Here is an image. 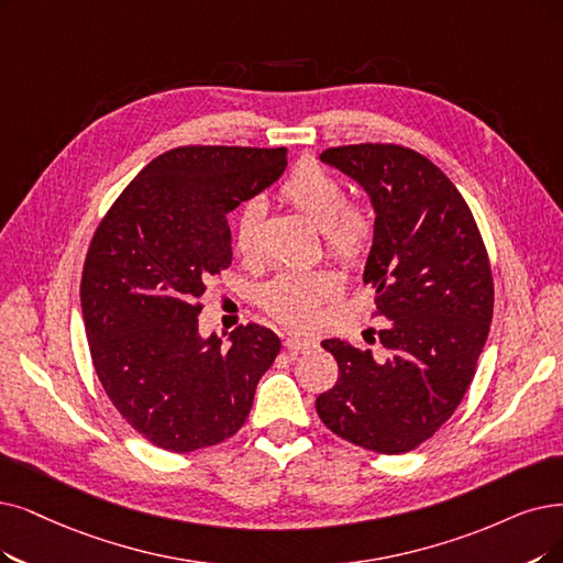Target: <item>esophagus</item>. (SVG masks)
I'll return each instance as SVG.
<instances>
[{"instance_id": "esophagus-1", "label": "esophagus", "mask_w": 563, "mask_h": 563, "mask_svg": "<svg viewBox=\"0 0 563 563\" xmlns=\"http://www.w3.org/2000/svg\"><path fill=\"white\" fill-rule=\"evenodd\" d=\"M313 344H317V342L309 340V336H300V334H290V336H286V342H284L286 351L294 353V355H298V353L311 349Z\"/></svg>"}]
</instances>
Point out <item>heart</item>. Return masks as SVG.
I'll use <instances>...</instances> for the list:
<instances>
[{
  "label": "heart",
  "instance_id": "obj_1",
  "mask_svg": "<svg viewBox=\"0 0 563 563\" xmlns=\"http://www.w3.org/2000/svg\"><path fill=\"white\" fill-rule=\"evenodd\" d=\"M282 198L294 206L313 229H319L325 250L342 263L365 258L374 238V219L360 206H346L344 185L323 166L305 162L282 185ZM263 203L246 200L235 223V250L242 256L256 252ZM340 279L330 269H286L261 290L263 309L286 325H307L321 302L336 296Z\"/></svg>",
  "mask_w": 563,
  "mask_h": 563
}]
</instances>
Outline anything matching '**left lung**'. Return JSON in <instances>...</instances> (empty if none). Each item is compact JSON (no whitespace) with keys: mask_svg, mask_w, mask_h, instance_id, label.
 I'll list each match as a JSON object with an SVG mask.
<instances>
[{"mask_svg":"<svg viewBox=\"0 0 563 563\" xmlns=\"http://www.w3.org/2000/svg\"><path fill=\"white\" fill-rule=\"evenodd\" d=\"M321 162L363 187L374 208L363 279L386 319V355L321 342L340 378L317 397V411L336 437L399 455L455 413L476 374L494 309L487 252L462 194L422 154L363 143L330 147Z\"/></svg>","mask_w":563,"mask_h":563,"instance_id":"8db88e82","label":"left lung"}]
</instances>
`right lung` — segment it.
I'll return each mask as SVG.
<instances>
[{
	"label": "right lung",
	"instance_id": "add662e5",
	"mask_svg": "<svg viewBox=\"0 0 563 563\" xmlns=\"http://www.w3.org/2000/svg\"><path fill=\"white\" fill-rule=\"evenodd\" d=\"M286 147H175L112 203L89 244L80 305L101 386L150 443L191 453L233 437L279 336L250 323L223 346L200 298L233 258L229 212L279 179Z\"/></svg>",
	"mask_w": 563,
	"mask_h": 563
}]
</instances>
